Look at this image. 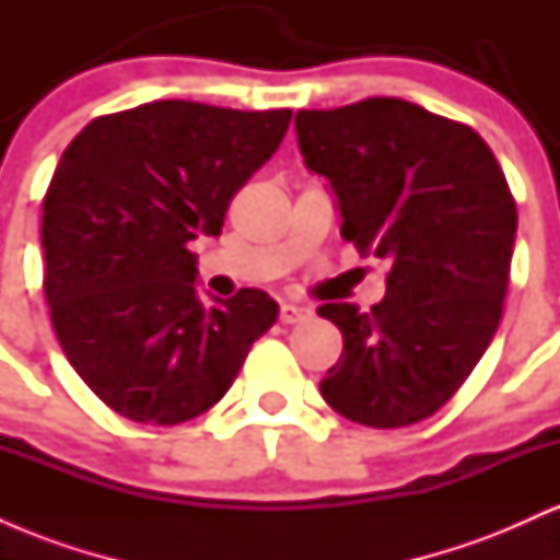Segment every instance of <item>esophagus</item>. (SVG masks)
<instances>
[{
  "mask_svg": "<svg viewBox=\"0 0 560 560\" xmlns=\"http://www.w3.org/2000/svg\"><path fill=\"white\" fill-rule=\"evenodd\" d=\"M313 313L307 311V307H300V305H289V302H284L279 311V320L281 324H302V320L311 318Z\"/></svg>",
  "mask_w": 560,
  "mask_h": 560,
  "instance_id": "1",
  "label": "esophagus"
}]
</instances>
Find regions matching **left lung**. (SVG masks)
I'll use <instances>...</instances> for the list:
<instances>
[{"label": "left lung", "instance_id": "1", "mask_svg": "<svg viewBox=\"0 0 560 560\" xmlns=\"http://www.w3.org/2000/svg\"><path fill=\"white\" fill-rule=\"evenodd\" d=\"M294 128L337 195L345 242L389 262L371 313L318 307L345 339L320 395L363 427L419 423L460 389L503 316L516 240L505 173L471 126L395 96L300 110Z\"/></svg>", "mask_w": 560, "mask_h": 560}]
</instances>
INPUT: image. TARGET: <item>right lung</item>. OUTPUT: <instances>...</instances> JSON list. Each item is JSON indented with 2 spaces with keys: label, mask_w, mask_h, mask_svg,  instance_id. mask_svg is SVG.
<instances>
[{
  "label": "right lung",
  "mask_w": 560,
  "mask_h": 560,
  "mask_svg": "<svg viewBox=\"0 0 560 560\" xmlns=\"http://www.w3.org/2000/svg\"><path fill=\"white\" fill-rule=\"evenodd\" d=\"M289 120L163 100L100 115L62 152L44 195V294L70 365L115 413L158 427L205 413L276 324L260 289L199 300L189 242L221 234Z\"/></svg>",
  "instance_id": "right-lung-1"
}]
</instances>
